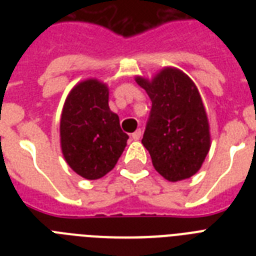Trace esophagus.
<instances>
[{"label": "esophagus", "instance_id": "obj_1", "mask_svg": "<svg viewBox=\"0 0 256 256\" xmlns=\"http://www.w3.org/2000/svg\"><path fill=\"white\" fill-rule=\"evenodd\" d=\"M140 136H142V130H140V128H138V130H136V132H132V138L134 140H140Z\"/></svg>", "mask_w": 256, "mask_h": 256}]
</instances>
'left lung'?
Returning a JSON list of instances; mask_svg holds the SVG:
<instances>
[{"mask_svg": "<svg viewBox=\"0 0 256 256\" xmlns=\"http://www.w3.org/2000/svg\"><path fill=\"white\" fill-rule=\"evenodd\" d=\"M152 100L142 144L164 179L178 182L202 168L211 146L210 124L198 88L187 74L164 68L154 78L136 77Z\"/></svg>", "mask_w": 256, "mask_h": 256, "instance_id": "left-lung-1", "label": "left lung"}]
</instances>
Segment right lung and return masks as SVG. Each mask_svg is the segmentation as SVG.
<instances>
[{"mask_svg":"<svg viewBox=\"0 0 256 256\" xmlns=\"http://www.w3.org/2000/svg\"><path fill=\"white\" fill-rule=\"evenodd\" d=\"M61 148L66 164L82 178L94 180L112 171L128 136L120 116L108 108V88L96 78L70 90L60 122Z\"/></svg>","mask_w":256,"mask_h":256,"instance_id":"right-lung-1","label":"right lung"}]
</instances>
